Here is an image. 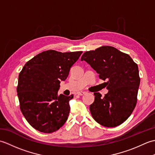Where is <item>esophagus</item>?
Listing matches in <instances>:
<instances>
[{
	"mask_svg": "<svg viewBox=\"0 0 155 155\" xmlns=\"http://www.w3.org/2000/svg\"><path fill=\"white\" fill-rule=\"evenodd\" d=\"M86 93V92H84V91H81V92H78V95H83Z\"/></svg>",
	"mask_w": 155,
	"mask_h": 155,
	"instance_id": "obj_1",
	"label": "esophagus"
}]
</instances>
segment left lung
Listing matches in <instances>:
<instances>
[{"instance_id":"1","label":"left lung","mask_w":155,"mask_h":155,"mask_svg":"<svg viewBox=\"0 0 155 155\" xmlns=\"http://www.w3.org/2000/svg\"><path fill=\"white\" fill-rule=\"evenodd\" d=\"M81 61H86L103 81L108 93L102 97L94 93L90 111L98 123L107 127L121 124L130 116L137 101L140 77L138 65L129 55L116 48L103 46L87 51Z\"/></svg>"}]
</instances>
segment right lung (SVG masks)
I'll return each mask as SVG.
<instances>
[{"label": "right lung", "instance_id": "right-lung-1", "mask_svg": "<svg viewBox=\"0 0 155 155\" xmlns=\"http://www.w3.org/2000/svg\"><path fill=\"white\" fill-rule=\"evenodd\" d=\"M82 52L46 51L28 61L20 72L16 88L20 108L36 130L53 133L68 119L73 95H58V91Z\"/></svg>", "mask_w": 155, "mask_h": 155}]
</instances>
